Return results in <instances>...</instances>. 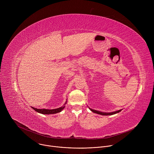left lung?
I'll return each mask as SVG.
<instances>
[{"mask_svg":"<svg viewBox=\"0 0 154 154\" xmlns=\"http://www.w3.org/2000/svg\"><path fill=\"white\" fill-rule=\"evenodd\" d=\"M90 110L95 113H97V114H99V115H115L116 113H118L119 112H120L121 111V109H120V110H118V111H116V112H112V113H104V112H99V111H97V110H95V109H91L90 108H89Z\"/></svg>","mask_w":154,"mask_h":154,"instance_id":"obj_1","label":"left lung"}]
</instances>
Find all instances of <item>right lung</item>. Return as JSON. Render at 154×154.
Masks as SVG:
<instances>
[{
  "mask_svg": "<svg viewBox=\"0 0 154 154\" xmlns=\"http://www.w3.org/2000/svg\"><path fill=\"white\" fill-rule=\"evenodd\" d=\"M66 103V102L65 104ZM64 105V106H61V107H60L58 108L52 109H37V108L32 107V108L34 109V110H35L36 112H38L39 113L44 114V115H51V114H55V113H59V112H61L63 109H64V108L65 107Z\"/></svg>",
  "mask_w": 154,
  "mask_h": 154,
  "instance_id": "obj_1",
  "label": "right lung"
}]
</instances>
